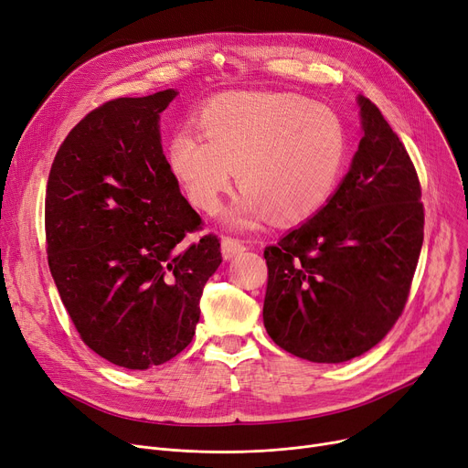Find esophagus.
<instances>
[{
    "label": "esophagus",
    "mask_w": 468,
    "mask_h": 468,
    "mask_svg": "<svg viewBox=\"0 0 468 468\" xmlns=\"http://www.w3.org/2000/svg\"><path fill=\"white\" fill-rule=\"evenodd\" d=\"M222 257L225 259H232L234 255H238L239 251L246 250V246H243V241L238 239V238H222Z\"/></svg>",
    "instance_id": "34e87169"
}]
</instances>
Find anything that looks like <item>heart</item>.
Segmentation results:
<instances>
[{
    "label": "heart",
    "mask_w": 468,
    "mask_h": 468,
    "mask_svg": "<svg viewBox=\"0 0 468 468\" xmlns=\"http://www.w3.org/2000/svg\"><path fill=\"white\" fill-rule=\"evenodd\" d=\"M204 137L176 131L167 144L173 175L190 204L215 213L234 169L243 188L229 220L251 227L266 215L299 222L335 190L346 158V131L331 108L293 93L236 91L215 97L197 116Z\"/></svg>",
    "instance_id": "obj_1"
}]
</instances>
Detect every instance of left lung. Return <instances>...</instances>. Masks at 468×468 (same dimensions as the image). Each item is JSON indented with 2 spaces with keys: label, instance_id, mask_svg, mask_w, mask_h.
I'll list each match as a JSON object with an SVG mask.
<instances>
[{
  "label": "left lung",
  "instance_id": "8db88e82",
  "mask_svg": "<svg viewBox=\"0 0 468 468\" xmlns=\"http://www.w3.org/2000/svg\"><path fill=\"white\" fill-rule=\"evenodd\" d=\"M364 137L329 202L264 248L262 320L285 352L318 364L356 358L402 316L419 262L425 207L406 146L369 99Z\"/></svg>",
  "mask_w": 468,
  "mask_h": 468
}]
</instances>
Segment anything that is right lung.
Masks as SVG:
<instances>
[{
  "instance_id": "obj_1",
  "label": "right lung",
  "mask_w": 468,
  "mask_h": 468,
  "mask_svg": "<svg viewBox=\"0 0 468 468\" xmlns=\"http://www.w3.org/2000/svg\"><path fill=\"white\" fill-rule=\"evenodd\" d=\"M173 89L112 99L62 141L46 192L51 276L81 341L127 369L162 366L196 333L220 239L179 190L160 139Z\"/></svg>"
}]
</instances>
